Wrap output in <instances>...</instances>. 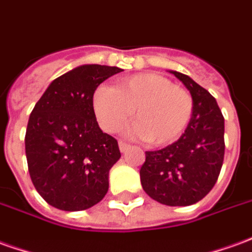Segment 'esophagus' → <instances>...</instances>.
<instances>
[{"label": "esophagus", "instance_id": "obj_1", "mask_svg": "<svg viewBox=\"0 0 252 252\" xmlns=\"http://www.w3.org/2000/svg\"><path fill=\"white\" fill-rule=\"evenodd\" d=\"M119 147H120L121 153H126V151H128V149L131 147V144H128V143H126V142L120 140V142H119Z\"/></svg>", "mask_w": 252, "mask_h": 252}]
</instances>
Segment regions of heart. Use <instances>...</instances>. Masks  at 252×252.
Segmentation results:
<instances>
[{
    "label": "heart",
    "mask_w": 252,
    "mask_h": 252,
    "mask_svg": "<svg viewBox=\"0 0 252 252\" xmlns=\"http://www.w3.org/2000/svg\"><path fill=\"white\" fill-rule=\"evenodd\" d=\"M131 136L154 146L173 143L187 129L193 113V99L183 87L158 73L124 77L114 87L99 86L93 94V109L102 129L113 133L132 116Z\"/></svg>",
    "instance_id": "b5f03b06"
}]
</instances>
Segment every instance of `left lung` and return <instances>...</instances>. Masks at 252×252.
Returning <instances> with one entry per match:
<instances>
[{"instance_id": "obj_1", "label": "left lung", "mask_w": 252, "mask_h": 252, "mask_svg": "<svg viewBox=\"0 0 252 252\" xmlns=\"http://www.w3.org/2000/svg\"><path fill=\"white\" fill-rule=\"evenodd\" d=\"M172 73L192 95V117L175 143L146 151L140 181L146 193L157 202L189 206L203 199L217 183L224 162V116L207 90L184 73Z\"/></svg>"}]
</instances>
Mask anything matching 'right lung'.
Returning a JSON list of instances; mask_svg holds the SVG:
<instances>
[{"label":"right lung","mask_w":252,"mask_h":252,"mask_svg":"<svg viewBox=\"0 0 252 252\" xmlns=\"http://www.w3.org/2000/svg\"><path fill=\"white\" fill-rule=\"evenodd\" d=\"M123 69L82 65L54 79L31 112L26 131L28 172L49 205L65 212L90 209L109 189V170L120 159L117 140L101 131L93 94Z\"/></svg>","instance_id":"right-lung-1"}]
</instances>
